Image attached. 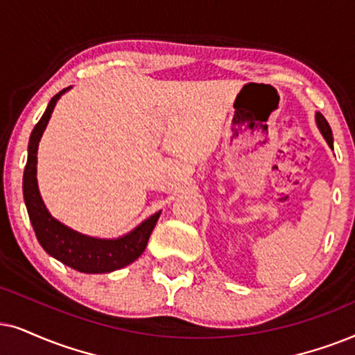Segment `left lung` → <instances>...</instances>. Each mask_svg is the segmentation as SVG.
Here are the masks:
<instances>
[{
    "label": "left lung",
    "instance_id": "obj_1",
    "mask_svg": "<svg viewBox=\"0 0 355 355\" xmlns=\"http://www.w3.org/2000/svg\"><path fill=\"white\" fill-rule=\"evenodd\" d=\"M316 123H318V128L321 131V135L324 136L326 143L333 148V133H331V128H329L328 121H326V118L321 115V113H316Z\"/></svg>",
    "mask_w": 355,
    "mask_h": 355
}]
</instances>
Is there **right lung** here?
Returning a JSON list of instances; mask_svg holds the SVG:
<instances>
[{"instance_id":"add662e5","label":"right lung","mask_w":355,"mask_h":355,"mask_svg":"<svg viewBox=\"0 0 355 355\" xmlns=\"http://www.w3.org/2000/svg\"><path fill=\"white\" fill-rule=\"evenodd\" d=\"M68 89H63L51 98L49 107L35 128L32 130L29 139V154H27V164L24 168L22 191L24 201H26L29 219L34 227L42 247L51 257L58 259L66 266L76 269V271L87 274H102L112 272L116 269L128 266L135 259H138L148 245V240L153 234L155 224H157L160 211L150 216L139 227H136L133 232L116 240H101L86 237V235L74 232L68 227L61 224L46 211L42 201L39 187H37V148L44 133L46 123L50 120L55 103L60 96Z\"/></svg>"}]
</instances>
